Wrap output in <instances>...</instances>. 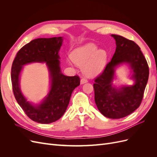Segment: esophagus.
Returning a JSON list of instances; mask_svg holds the SVG:
<instances>
[{"label": "esophagus", "instance_id": "1", "mask_svg": "<svg viewBox=\"0 0 157 157\" xmlns=\"http://www.w3.org/2000/svg\"><path fill=\"white\" fill-rule=\"evenodd\" d=\"M87 82H88L87 79L84 78H82L81 80H80V84H83L84 83H86Z\"/></svg>", "mask_w": 157, "mask_h": 157}]
</instances>
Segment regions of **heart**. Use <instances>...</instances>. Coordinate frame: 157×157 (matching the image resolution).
Returning a JSON list of instances; mask_svg holds the SVG:
<instances>
[{"label":"heart","instance_id":"1","mask_svg":"<svg viewBox=\"0 0 157 157\" xmlns=\"http://www.w3.org/2000/svg\"><path fill=\"white\" fill-rule=\"evenodd\" d=\"M107 57L105 50L99 49L92 42L77 47L70 54L71 60L89 77H96L102 72L107 64Z\"/></svg>","mask_w":157,"mask_h":157}]
</instances>
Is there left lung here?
<instances>
[{
	"instance_id": "8db88e82",
	"label": "left lung",
	"mask_w": 157,
	"mask_h": 157,
	"mask_svg": "<svg viewBox=\"0 0 157 157\" xmlns=\"http://www.w3.org/2000/svg\"><path fill=\"white\" fill-rule=\"evenodd\" d=\"M116 42L113 58L103 73L95 79V102L103 116L113 119L125 117L138 108L148 81L149 67L139 46L134 41L120 35H111ZM127 64L131 70L132 85L119 88L113 85L116 69Z\"/></svg>"
}]
</instances>
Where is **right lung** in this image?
Masks as SVG:
<instances>
[{"mask_svg":"<svg viewBox=\"0 0 157 157\" xmlns=\"http://www.w3.org/2000/svg\"><path fill=\"white\" fill-rule=\"evenodd\" d=\"M63 37L39 38L31 40L19 50L11 69L14 96L20 106L31 120L41 124H50L63 116L71 94L80 85L78 76L68 77L61 73L59 51ZM32 63H46L49 72L50 90L39 104L27 101L20 88V76L23 66Z\"/></svg>","mask_w":157,"mask_h":157,"instance_id":"add662e5","label":"right lung"}]
</instances>
